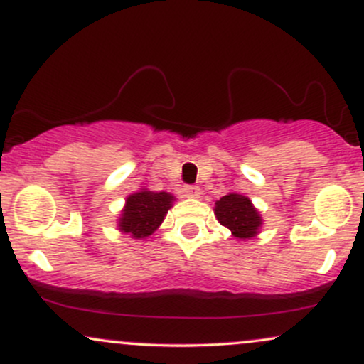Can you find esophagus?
I'll use <instances>...</instances> for the list:
<instances>
[{"mask_svg":"<svg viewBox=\"0 0 364 364\" xmlns=\"http://www.w3.org/2000/svg\"><path fill=\"white\" fill-rule=\"evenodd\" d=\"M183 193L186 196H190V198H198L200 196V188L195 186V185H186L183 188Z\"/></svg>","mask_w":364,"mask_h":364,"instance_id":"1","label":"esophagus"}]
</instances>
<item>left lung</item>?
<instances>
[{"label":"left lung","instance_id":"obj_1","mask_svg":"<svg viewBox=\"0 0 364 364\" xmlns=\"http://www.w3.org/2000/svg\"><path fill=\"white\" fill-rule=\"evenodd\" d=\"M215 215L220 224L231 229L232 236L246 240L257 235L260 228V214L255 210L252 202L243 195L229 193L215 203Z\"/></svg>","mask_w":364,"mask_h":364}]
</instances>
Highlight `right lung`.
Instances as JSON below:
<instances>
[{"label": "right lung", "mask_w": 364, "mask_h": 364, "mask_svg": "<svg viewBox=\"0 0 364 364\" xmlns=\"http://www.w3.org/2000/svg\"><path fill=\"white\" fill-rule=\"evenodd\" d=\"M173 202V195L166 191H140L128 196L127 207L119 219V229L123 232H129L133 237H145L154 231L164 220Z\"/></svg>", "instance_id": "add662e5"}]
</instances>
